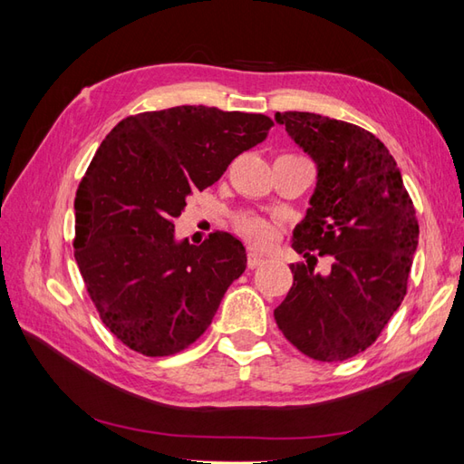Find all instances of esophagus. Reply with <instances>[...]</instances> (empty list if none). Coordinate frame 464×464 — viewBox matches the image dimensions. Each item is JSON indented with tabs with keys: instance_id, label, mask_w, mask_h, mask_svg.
<instances>
[{
	"instance_id": "esophagus-1",
	"label": "esophagus",
	"mask_w": 464,
	"mask_h": 464,
	"mask_svg": "<svg viewBox=\"0 0 464 464\" xmlns=\"http://www.w3.org/2000/svg\"><path fill=\"white\" fill-rule=\"evenodd\" d=\"M261 263H265L263 255L255 253V251H249V255H247V267H249V269H255V267H259Z\"/></svg>"
}]
</instances>
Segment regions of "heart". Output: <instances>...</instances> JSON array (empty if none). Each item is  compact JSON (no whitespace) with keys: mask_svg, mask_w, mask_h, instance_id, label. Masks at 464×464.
<instances>
[{"mask_svg":"<svg viewBox=\"0 0 464 464\" xmlns=\"http://www.w3.org/2000/svg\"><path fill=\"white\" fill-rule=\"evenodd\" d=\"M235 229H237L245 241L255 245V247H267L277 237V225L255 215L239 217L237 223H235Z\"/></svg>","mask_w":464,"mask_h":464,"instance_id":"1","label":"heart"}]
</instances>
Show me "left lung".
<instances>
[{
	"label": "left lung",
	"mask_w": 464,
	"mask_h": 464,
	"mask_svg": "<svg viewBox=\"0 0 464 464\" xmlns=\"http://www.w3.org/2000/svg\"><path fill=\"white\" fill-rule=\"evenodd\" d=\"M317 163V185L293 249V287L275 321L303 354L324 362L369 349L407 295L419 221L397 161L372 133L317 113H275ZM332 267L314 271L316 255Z\"/></svg>",
	"instance_id": "obj_1"
}]
</instances>
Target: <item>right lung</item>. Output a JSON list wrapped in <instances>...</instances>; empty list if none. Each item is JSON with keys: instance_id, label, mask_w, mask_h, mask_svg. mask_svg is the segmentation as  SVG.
Here are the masks:
<instances>
[{"instance_id": "right-lung-1", "label": "right lung", "mask_w": 464, "mask_h": 464, "mask_svg": "<svg viewBox=\"0 0 464 464\" xmlns=\"http://www.w3.org/2000/svg\"><path fill=\"white\" fill-rule=\"evenodd\" d=\"M271 125L261 113L179 105L125 117L100 145L75 195V261L105 327L130 349H187L243 275L237 237L177 241L173 219Z\"/></svg>"}]
</instances>
